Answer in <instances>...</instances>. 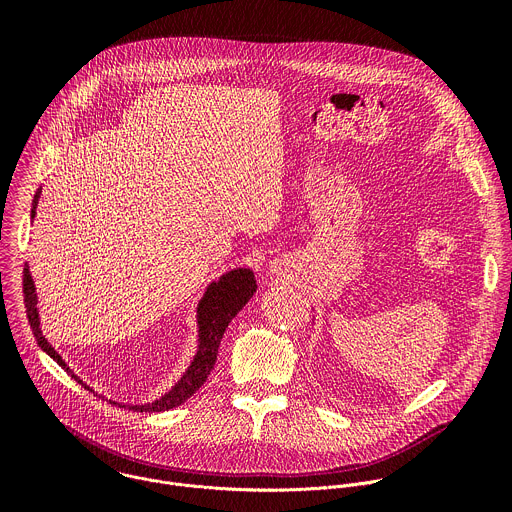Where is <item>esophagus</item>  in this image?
I'll return each mask as SVG.
<instances>
[{
	"label": "esophagus",
	"mask_w": 512,
	"mask_h": 512,
	"mask_svg": "<svg viewBox=\"0 0 512 512\" xmlns=\"http://www.w3.org/2000/svg\"><path fill=\"white\" fill-rule=\"evenodd\" d=\"M271 273H281L283 269H285V259H281V257H275L273 261H271Z\"/></svg>",
	"instance_id": "obj_1"
}]
</instances>
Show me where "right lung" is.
I'll list each match as a JSON object with an SVG mask.
<instances>
[{"label": "right lung", "mask_w": 512, "mask_h": 512, "mask_svg": "<svg viewBox=\"0 0 512 512\" xmlns=\"http://www.w3.org/2000/svg\"><path fill=\"white\" fill-rule=\"evenodd\" d=\"M40 194L42 188H38L34 202H32V210L30 216L34 221L36 216V208L40 202ZM257 291V281H255V273L249 267H235L227 273H223L218 279H212L202 298L198 300L196 306V352L188 364V369L180 375V379L174 383L172 389H168L162 397L150 401V403H119L109 399V403L119 405V407H127L139 413H158V411H168L174 409L178 405H182L186 399H190L208 379L214 362H216V354H218V346H221L223 334L227 330V326L231 324V320L243 310V306L253 298V294ZM24 302H26V310H28V322L32 326V332L36 336L38 346L56 362L60 367L75 379L77 383H81L85 389L93 391L99 399H105V395H99L93 387H89L81 377H77V373L72 371L68 364L64 362V358L56 352V348L44 338L42 328H40V312H38V294H36V283L32 279L30 273V265L26 263L24 267Z\"/></svg>", "instance_id": "right-lung-1"}]
</instances>
